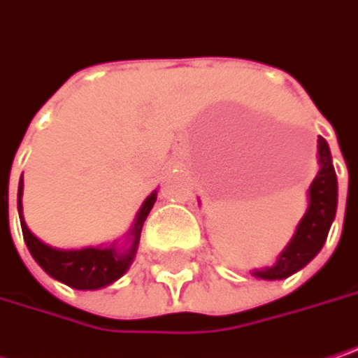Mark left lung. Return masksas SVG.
Instances as JSON below:
<instances>
[{
    "label": "left lung",
    "instance_id": "1",
    "mask_svg": "<svg viewBox=\"0 0 358 358\" xmlns=\"http://www.w3.org/2000/svg\"><path fill=\"white\" fill-rule=\"evenodd\" d=\"M318 158H320V172L310 184L308 190L310 204L304 219L300 221L294 239L285 247L278 263L262 271H253L262 280H284L287 275L296 273L306 263L312 262L324 245L330 224L336 215V200H338L336 172L324 137H318Z\"/></svg>",
    "mask_w": 358,
    "mask_h": 358
}]
</instances>
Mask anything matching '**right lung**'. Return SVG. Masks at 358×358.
<instances>
[{"instance_id": "add662e5", "label": "right lung", "mask_w": 358, "mask_h": 358, "mask_svg": "<svg viewBox=\"0 0 358 358\" xmlns=\"http://www.w3.org/2000/svg\"><path fill=\"white\" fill-rule=\"evenodd\" d=\"M22 188H24V182L20 180L17 210H20L24 241L28 245L36 263L48 275H52L54 280H58L62 284L71 285L74 289H99L103 285L113 284L127 271V267L131 265L134 255H136L143 221L148 219V215L156 202V192H154L141 204V208L137 213L136 224L131 229V247L127 251L121 253L115 247H105V249L103 247H87V249H76V251H62V249L48 247L38 237H34L32 231L26 227L24 217H22Z\"/></svg>"}]
</instances>
